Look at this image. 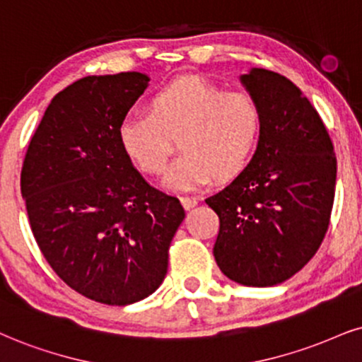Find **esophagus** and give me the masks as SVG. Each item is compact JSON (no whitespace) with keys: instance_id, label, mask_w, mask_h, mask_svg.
Segmentation results:
<instances>
[{"instance_id":"34e87169","label":"esophagus","mask_w":362,"mask_h":362,"mask_svg":"<svg viewBox=\"0 0 362 362\" xmlns=\"http://www.w3.org/2000/svg\"><path fill=\"white\" fill-rule=\"evenodd\" d=\"M181 203H182V206H185L186 209H191V208H194L196 204H198V199L193 198V196H182Z\"/></svg>"}]
</instances>
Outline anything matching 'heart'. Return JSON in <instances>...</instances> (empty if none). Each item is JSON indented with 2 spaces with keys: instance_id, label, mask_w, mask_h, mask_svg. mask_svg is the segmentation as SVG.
I'll use <instances>...</instances> for the list:
<instances>
[{
  "instance_id": "heart-1",
  "label": "heart",
  "mask_w": 362,
  "mask_h": 362,
  "mask_svg": "<svg viewBox=\"0 0 362 362\" xmlns=\"http://www.w3.org/2000/svg\"><path fill=\"white\" fill-rule=\"evenodd\" d=\"M262 132V112L247 92H225L203 77H182L151 97L149 112L127 114L119 126V141L129 159L151 176L166 171V185L189 191L213 177L230 181L245 171Z\"/></svg>"
}]
</instances>
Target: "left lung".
<instances>
[{
	"label": "left lung",
	"instance_id": "8db88e82",
	"mask_svg": "<svg viewBox=\"0 0 362 362\" xmlns=\"http://www.w3.org/2000/svg\"><path fill=\"white\" fill-rule=\"evenodd\" d=\"M243 86L262 112L252 163L206 198L220 218L215 260L235 282L270 287L297 274L327 233L337 160L322 119L296 83L253 69Z\"/></svg>",
	"mask_w": 362,
	"mask_h": 362
}]
</instances>
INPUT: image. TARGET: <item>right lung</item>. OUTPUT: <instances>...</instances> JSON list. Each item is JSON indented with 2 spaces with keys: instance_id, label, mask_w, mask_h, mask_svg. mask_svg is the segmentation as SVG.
<instances>
[{
  "instance_id": "obj_1",
  "label": "right lung",
  "mask_w": 362,
  "mask_h": 362,
  "mask_svg": "<svg viewBox=\"0 0 362 362\" xmlns=\"http://www.w3.org/2000/svg\"><path fill=\"white\" fill-rule=\"evenodd\" d=\"M147 75H90L58 92L31 137L21 196L43 257L90 300L127 305L168 272L185 209L147 185L119 141V126Z\"/></svg>"
}]
</instances>
